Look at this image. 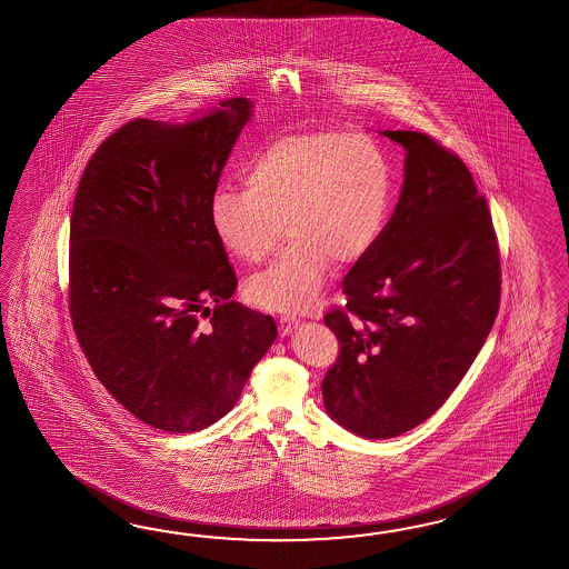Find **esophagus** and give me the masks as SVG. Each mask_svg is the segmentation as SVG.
Listing matches in <instances>:
<instances>
[{
  "instance_id": "obj_1",
  "label": "esophagus",
  "mask_w": 569,
  "mask_h": 569,
  "mask_svg": "<svg viewBox=\"0 0 569 569\" xmlns=\"http://www.w3.org/2000/svg\"><path fill=\"white\" fill-rule=\"evenodd\" d=\"M298 322L300 320L296 317H279V331H281V335L291 333L298 327Z\"/></svg>"
}]
</instances>
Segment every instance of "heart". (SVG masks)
Masks as SVG:
<instances>
[{
  "mask_svg": "<svg viewBox=\"0 0 569 569\" xmlns=\"http://www.w3.org/2000/svg\"><path fill=\"white\" fill-rule=\"evenodd\" d=\"M244 191L220 187L209 222L223 249L263 263L279 238L290 244L247 283V298L273 312H298L319 300L335 263L363 259L387 226L392 168L376 139L320 131L279 138L252 153Z\"/></svg>",
  "mask_w": 569,
  "mask_h": 569,
  "instance_id": "b5f03b06",
  "label": "heart"
}]
</instances>
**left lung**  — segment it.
Returning <instances> with one entry per match:
<instances>
[{"mask_svg":"<svg viewBox=\"0 0 569 569\" xmlns=\"http://www.w3.org/2000/svg\"><path fill=\"white\" fill-rule=\"evenodd\" d=\"M405 148L401 197L372 250L325 315L339 358L322 380L327 413L361 438H395L433 416L471 368L498 317V236L469 168L421 131Z\"/></svg>","mask_w":569,"mask_h":569,"instance_id":"1","label":"left lung"}]
</instances>
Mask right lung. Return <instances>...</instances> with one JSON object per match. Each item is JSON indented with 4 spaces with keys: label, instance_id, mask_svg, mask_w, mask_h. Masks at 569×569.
Returning <instances> with one entry per match:
<instances>
[{
    "label": "right lung",
    "instance_id": "obj_1",
    "mask_svg": "<svg viewBox=\"0 0 569 569\" xmlns=\"http://www.w3.org/2000/svg\"><path fill=\"white\" fill-rule=\"evenodd\" d=\"M250 109L230 98L184 126L133 119L98 146L76 191L73 331L98 380L156 430L226 416L278 337L269 315L230 300L238 279L209 222Z\"/></svg>",
    "mask_w": 569,
    "mask_h": 569
}]
</instances>
